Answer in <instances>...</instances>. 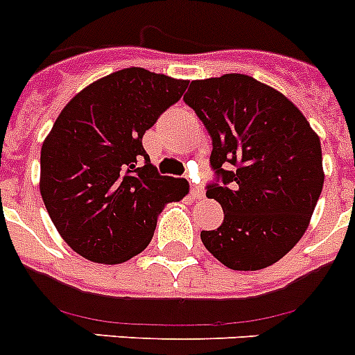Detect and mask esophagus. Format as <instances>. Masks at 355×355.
Instances as JSON below:
<instances>
[{"label": "esophagus", "instance_id": "34e87169", "mask_svg": "<svg viewBox=\"0 0 355 355\" xmlns=\"http://www.w3.org/2000/svg\"><path fill=\"white\" fill-rule=\"evenodd\" d=\"M190 197H192L193 200L205 199V190H202L200 187H192V190H190Z\"/></svg>", "mask_w": 355, "mask_h": 355}]
</instances>
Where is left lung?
Returning a JSON list of instances; mask_svg holds the SVG:
<instances>
[{
    "label": "left lung",
    "mask_w": 355,
    "mask_h": 355,
    "mask_svg": "<svg viewBox=\"0 0 355 355\" xmlns=\"http://www.w3.org/2000/svg\"><path fill=\"white\" fill-rule=\"evenodd\" d=\"M183 99L211 137L216 181L206 197L224 209L200 240L233 270L274 265L306 233L322 193L318 135L286 96L247 74L196 80Z\"/></svg>",
    "instance_id": "left-lung-1"
}]
</instances>
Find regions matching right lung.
<instances>
[{
    "label": "right lung",
    "mask_w": 355,
    "mask_h": 355,
    "mask_svg": "<svg viewBox=\"0 0 355 355\" xmlns=\"http://www.w3.org/2000/svg\"><path fill=\"white\" fill-rule=\"evenodd\" d=\"M187 80L142 67L112 72L72 97L40 150V196L74 252L117 265L149 245L167 202L187 180L159 175L142 137L178 103Z\"/></svg>",
    "instance_id": "obj_1"
}]
</instances>
